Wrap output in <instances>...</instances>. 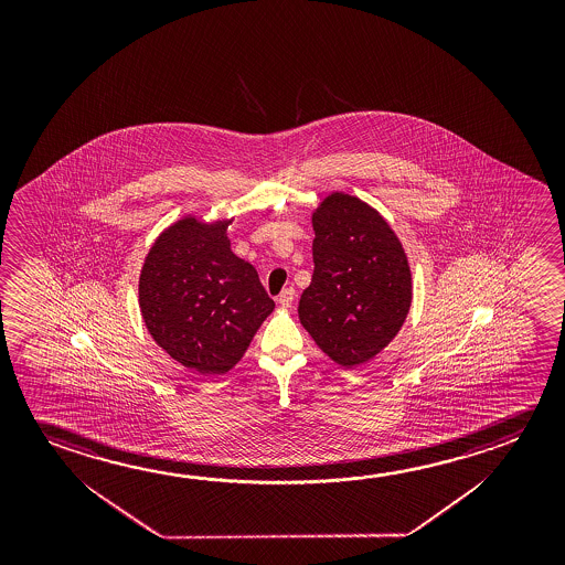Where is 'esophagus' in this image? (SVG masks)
<instances>
[{"mask_svg": "<svg viewBox=\"0 0 565 565\" xmlns=\"http://www.w3.org/2000/svg\"><path fill=\"white\" fill-rule=\"evenodd\" d=\"M294 299H296V289H294V287H287V289H284V291L279 294L278 303L287 309V307L294 306Z\"/></svg>", "mask_w": 565, "mask_h": 565, "instance_id": "esophagus-1", "label": "esophagus"}]
</instances>
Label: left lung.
Segmentation results:
<instances>
[{"label": "left lung", "instance_id": "1", "mask_svg": "<svg viewBox=\"0 0 565 565\" xmlns=\"http://www.w3.org/2000/svg\"><path fill=\"white\" fill-rule=\"evenodd\" d=\"M313 278L299 321L341 366L371 361L398 334L412 306L406 254L388 223L351 194L313 213Z\"/></svg>", "mask_w": 565, "mask_h": 565}]
</instances>
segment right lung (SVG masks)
<instances>
[{
  "label": "right lung",
  "instance_id": "right-lung-1",
  "mask_svg": "<svg viewBox=\"0 0 565 565\" xmlns=\"http://www.w3.org/2000/svg\"><path fill=\"white\" fill-rule=\"evenodd\" d=\"M228 224L186 216L169 226L139 276V309L153 341L201 374L231 371L276 307L256 268L232 254Z\"/></svg>",
  "mask_w": 565,
  "mask_h": 565
}]
</instances>
